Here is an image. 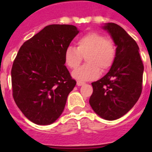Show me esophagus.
Masks as SVG:
<instances>
[{"mask_svg": "<svg viewBox=\"0 0 152 152\" xmlns=\"http://www.w3.org/2000/svg\"><path fill=\"white\" fill-rule=\"evenodd\" d=\"M76 84H77V86H82L84 84V82H83V81L78 80L77 82H76Z\"/></svg>", "mask_w": 152, "mask_h": 152, "instance_id": "1", "label": "esophagus"}]
</instances>
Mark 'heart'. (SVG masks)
I'll use <instances>...</instances> for the list:
<instances>
[{
    "label": "heart",
    "instance_id": "obj_1",
    "mask_svg": "<svg viewBox=\"0 0 152 152\" xmlns=\"http://www.w3.org/2000/svg\"><path fill=\"white\" fill-rule=\"evenodd\" d=\"M117 55L115 42L99 32L91 31L77 39L76 48L69 46L65 50V64L72 69L80 66L85 57L87 64L72 72L74 78L80 80H90L98 78L102 72L112 67Z\"/></svg>",
    "mask_w": 152,
    "mask_h": 152
}]
</instances>
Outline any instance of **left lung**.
Instances as JSON below:
<instances>
[{
  "instance_id": "obj_1",
  "label": "left lung",
  "mask_w": 152,
  "mask_h": 152,
  "mask_svg": "<svg viewBox=\"0 0 152 152\" xmlns=\"http://www.w3.org/2000/svg\"><path fill=\"white\" fill-rule=\"evenodd\" d=\"M117 46L115 61L106 75L91 83L93 93L89 103L98 115L106 120L120 118L138 101L142 92L144 64L139 46L119 25L104 26Z\"/></svg>"
}]
</instances>
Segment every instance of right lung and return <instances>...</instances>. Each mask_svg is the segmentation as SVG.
Instances as JSON below:
<instances>
[{"instance_id":"1","label":"right lung","mask_w":152,"mask_h":152,"mask_svg":"<svg viewBox=\"0 0 152 152\" xmlns=\"http://www.w3.org/2000/svg\"><path fill=\"white\" fill-rule=\"evenodd\" d=\"M78 33L73 25H48L19 50L11 71L12 96L21 112L34 124L54 122L76 86L64 65V55Z\"/></svg>"}]
</instances>
